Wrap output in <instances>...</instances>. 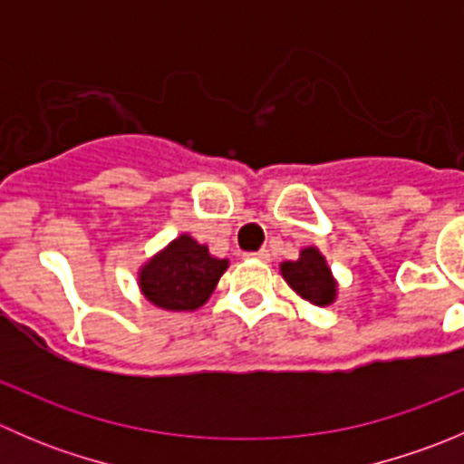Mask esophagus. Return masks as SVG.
<instances>
[{
	"label": "esophagus",
	"instance_id": "34e87169",
	"mask_svg": "<svg viewBox=\"0 0 464 464\" xmlns=\"http://www.w3.org/2000/svg\"><path fill=\"white\" fill-rule=\"evenodd\" d=\"M246 258H256V260H260V262H269V251H258V254H246Z\"/></svg>",
	"mask_w": 464,
	"mask_h": 464
}]
</instances>
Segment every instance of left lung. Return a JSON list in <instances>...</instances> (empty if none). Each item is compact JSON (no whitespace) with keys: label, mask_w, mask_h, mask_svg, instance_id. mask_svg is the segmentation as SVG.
Listing matches in <instances>:
<instances>
[{"label":"left lung","mask_w":464,"mask_h":464,"mask_svg":"<svg viewBox=\"0 0 464 464\" xmlns=\"http://www.w3.org/2000/svg\"><path fill=\"white\" fill-rule=\"evenodd\" d=\"M280 276L303 301L316 307L332 305L339 296V283L316 246L301 249L296 260L280 262Z\"/></svg>","instance_id":"8db88e82"}]
</instances>
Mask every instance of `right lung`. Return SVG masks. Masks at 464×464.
I'll return each mask as SVG.
<instances>
[{"instance_id":"obj_1","label":"right lung","mask_w":464,"mask_h":464,"mask_svg":"<svg viewBox=\"0 0 464 464\" xmlns=\"http://www.w3.org/2000/svg\"><path fill=\"white\" fill-rule=\"evenodd\" d=\"M227 269V258H215L208 246L181 233L139 266L137 283L159 310L193 312L208 301Z\"/></svg>"}]
</instances>
